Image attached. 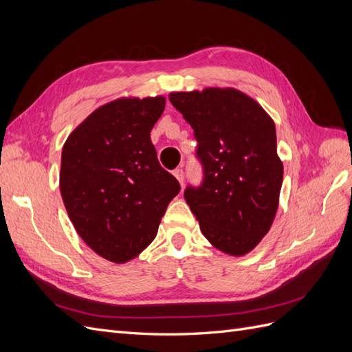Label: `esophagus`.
<instances>
[{
	"label": "esophagus",
	"instance_id": "1",
	"mask_svg": "<svg viewBox=\"0 0 352 352\" xmlns=\"http://www.w3.org/2000/svg\"><path fill=\"white\" fill-rule=\"evenodd\" d=\"M173 175H175V177L179 180V184L184 186V182H185V173H184V170H182V168H176L175 172H173Z\"/></svg>",
	"mask_w": 352,
	"mask_h": 352
}]
</instances>
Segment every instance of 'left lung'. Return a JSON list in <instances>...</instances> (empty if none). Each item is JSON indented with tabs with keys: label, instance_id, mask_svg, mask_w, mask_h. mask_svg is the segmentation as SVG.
<instances>
[{
	"label": "left lung",
	"instance_id": "1",
	"mask_svg": "<svg viewBox=\"0 0 352 352\" xmlns=\"http://www.w3.org/2000/svg\"><path fill=\"white\" fill-rule=\"evenodd\" d=\"M173 107L194 129L202 167L185 199L214 247L243 255L269 232L279 206L283 164L270 116L236 89L173 92Z\"/></svg>",
	"mask_w": 352,
	"mask_h": 352
}]
</instances>
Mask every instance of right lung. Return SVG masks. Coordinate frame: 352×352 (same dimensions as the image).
Returning a JSON list of instances; mask_svg holds the SVG:
<instances>
[{
	"instance_id": "add662e5",
	"label": "right lung",
	"mask_w": 352,
	"mask_h": 352,
	"mask_svg": "<svg viewBox=\"0 0 352 352\" xmlns=\"http://www.w3.org/2000/svg\"><path fill=\"white\" fill-rule=\"evenodd\" d=\"M164 102L155 97L105 104L63 146L60 190L67 214L85 243L109 261L141 254L180 190L150 138Z\"/></svg>"
}]
</instances>
